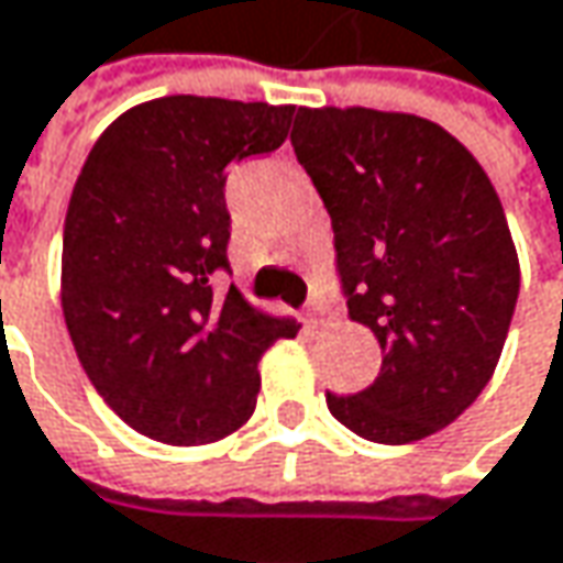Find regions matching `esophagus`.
<instances>
[{"mask_svg": "<svg viewBox=\"0 0 563 563\" xmlns=\"http://www.w3.org/2000/svg\"><path fill=\"white\" fill-rule=\"evenodd\" d=\"M325 313H329V307H325L323 300H317V297H313V300L307 303V310H303V317H307V323H323Z\"/></svg>", "mask_w": 563, "mask_h": 563, "instance_id": "1", "label": "esophagus"}]
</instances>
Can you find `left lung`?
<instances>
[{
    "label": "left lung",
    "mask_w": 563,
    "mask_h": 563,
    "mask_svg": "<svg viewBox=\"0 0 563 563\" xmlns=\"http://www.w3.org/2000/svg\"><path fill=\"white\" fill-rule=\"evenodd\" d=\"M291 145L332 218L349 317L383 352L367 389L325 406L374 443L437 434L488 386L520 295L485 167L431 120L371 107H297Z\"/></svg>",
    "instance_id": "left-lung-1"
}]
</instances>
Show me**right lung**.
<instances>
[{
	"mask_svg": "<svg viewBox=\"0 0 563 563\" xmlns=\"http://www.w3.org/2000/svg\"><path fill=\"white\" fill-rule=\"evenodd\" d=\"M295 103L170 95L135 103L100 132L63 231V317L103 402L132 431L202 446L256 408L260 357L300 323L231 285L224 167L275 152Z\"/></svg>",
	"mask_w": 563,
	"mask_h": 563,
	"instance_id": "1",
	"label": "right lung"
}]
</instances>
